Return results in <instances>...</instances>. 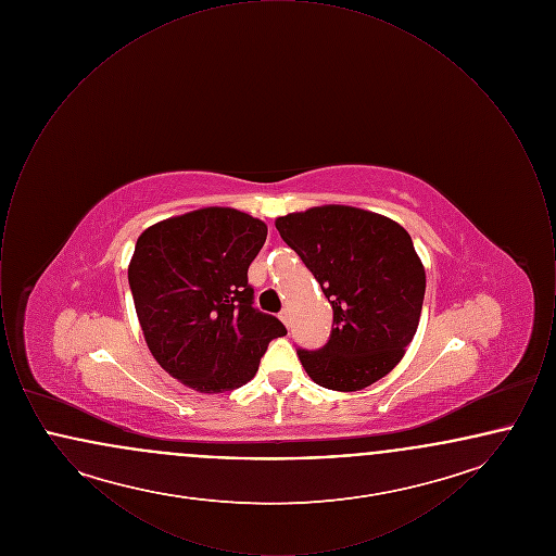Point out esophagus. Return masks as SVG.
Wrapping results in <instances>:
<instances>
[{
    "mask_svg": "<svg viewBox=\"0 0 556 556\" xmlns=\"http://www.w3.org/2000/svg\"><path fill=\"white\" fill-rule=\"evenodd\" d=\"M279 318H281V320H283V325H286V327H290L291 317H290V311H288V308H283V311H281V313H279Z\"/></svg>",
    "mask_w": 556,
    "mask_h": 556,
    "instance_id": "obj_1",
    "label": "esophagus"
}]
</instances>
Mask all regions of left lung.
I'll return each instance as SVG.
<instances>
[{"mask_svg": "<svg viewBox=\"0 0 556 556\" xmlns=\"http://www.w3.org/2000/svg\"><path fill=\"white\" fill-rule=\"evenodd\" d=\"M333 308L327 344L298 348L308 377L356 392L386 377L413 342L424 308L425 268L394 220L352 206H317L275 220Z\"/></svg>", "mask_w": 556, "mask_h": 556, "instance_id": "left-lung-1", "label": "left lung"}]
</instances>
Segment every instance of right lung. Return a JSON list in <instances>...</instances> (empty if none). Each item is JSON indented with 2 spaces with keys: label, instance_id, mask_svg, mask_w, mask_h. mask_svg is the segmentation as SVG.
<instances>
[{
  "label": "right lung",
  "instance_id": "right-lung-1",
  "mask_svg": "<svg viewBox=\"0 0 556 556\" xmlns=\"http://www.w3.org/2000/svg\"><path fill=\"white\" fill-rule=\"evenodd\" d=\"M266 241L263 220L236 208H202L146 229L129 286L146 344L160 367L202 394L248 383L266 345L288 333L254 308L248 266Z\"/></svg>",
  "mask_w": 556,
  "mask_h": 556
}]
</instances>
